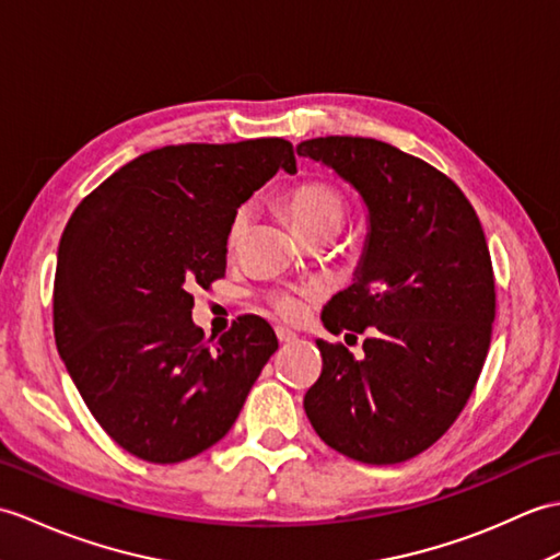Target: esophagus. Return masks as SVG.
<instances>
[{"mask_svg":"<svg viewBox=\"0 0 560 560\" xmlns=\"http://www.w3.org/2000/svg\"><path fill=\"white\" fill-rule=\"evenodd\" d=\"M276 335H278V340H280L282 345H290V342L296 340V332H292V330H288V328H276Z\"/></svg>","mask_w":560,"mask_h":560,"instance_id":"esophagus-1","label":"esophagus"}]
</instances>
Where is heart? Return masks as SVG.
Masks as SVG:
<instances>
[{
    "label": "heart",
    "mask_w": 560,
    "mask_h": 560,
    "mask_svg": "<svg viewBox=\"0 0 560 560\" xmlns=\"http://www.w3.org/2000/svg\"><path fill=\"white\" fill-rule=\"evenodd\" d=\"M284 210H288L292 222L304 237H312L316 232H338L347 215V198L338 186L323 179H312L296 184L292 191L284 196ZM248 228V208H240L234 213L230 230H228V244L230 248L237 246L242 234ZM316 288H306L300 294L292 292H278L270 296V304L282 318H296L302 314V300L306 296H316Z\"/></svg>",
    "instance_id": "heart-1"
}]
</instances>
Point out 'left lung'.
<instances>
[{"label": "left lung", "instance_id": "left-lung-1", "mask_svg": "<svg viewBox=\"0 0 560 560\" xmlns=\"http://www.w3.org/2000/svg\"><path fill=\"white\" fill-rule=\"evenodd\" d=\"M296 153L350 182L371 222L357 280L320 314L332 335L369 332L364 357L316 340L306 417L332 451L405 463L453 427L479 381L495 318L487 237L451 177L390 143L326 136Z\"/></svg>", "mask_w": 560, "mask_h": 560}]
</instances>
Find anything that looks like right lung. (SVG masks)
I'll return each mask as SVG.
<instances>
[{
	"label": "right lung",
	"instance_id": "right-lung-1",
	"mask_svg": "<svg viewBox=\"0 0 560 560\" xmlns=\"http://www.w3.org/2000/svg\"><path fill=\"white\" fill-rule=\"evenodd\" d=\"M278 170L296 172L284 139L158 148L85 196L61 234L57 350L97 424L145 463L215 445L278 350L260 316L218 340L191 320V290L225 276L234 213Z\"/></svg>",
	"mask_w": 560,
	"mask_h": 560
}]
</instances>
